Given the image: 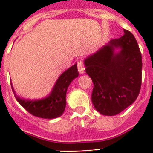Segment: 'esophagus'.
I'll list each match as a JSON object with an SVG mask.
<instances>
[{
    "label": "esophagus",
    "mask_w": 153,
    "mask_h": 153,
    "mask_svg": "<svg viewBox=\"0 0 153 153\" xmlns=\"http://www.w3.org/2000/svg\"><path fill=\"white\" fill-rule=\"evenodd\" d=\"M78 71H79V74H83V73H84L85 67L82 62L80 61L78 62Z\"/></svg>",
    "instance_id": "esophagus-1"
}]
</instances>
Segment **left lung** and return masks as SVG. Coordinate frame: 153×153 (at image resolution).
Listing matches in <instances>:
<instances>
[{
	"label": "left lung",
	"mask_w": 153,
	"mask_h": 153,
	"mask_svg": "<svg viewBox=\"0 0 153 153\" xmlns=\"http://www.w3.org/2000/svg\"><path fill=\"white\" fill-rule=\"evenodd\" d=\"M84 59L87 74L94 83L91 100L103 115H115L135 102L140 91L142 57L133 34L123 30Z\"/></svg>",
	"instance_id": "8db88e82"
}]
</instances>
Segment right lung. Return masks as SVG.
<instances>
[{"instance_id": "right-lung-1", "label": "right lung", "mask_w": 153, "mask_h": 153, "mask_svg": "<svg viewBox=\"0 0 153 153\" xmlns=\"http://www.w3.org/2000/svg\"><path fill=\"white\" fill-rule=\"evenodd\" d=\"M79 76L77 64H74L58 77L52 91L46 97L40 100H30L22 99L13 91L15 98L28 112L31 115L43 119L58 118L63 114L66 105V91L71 82Z\"/></svg>"}]
</instances>
